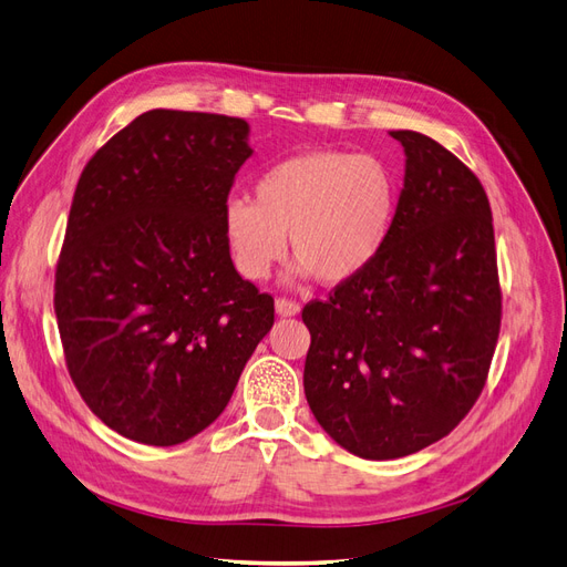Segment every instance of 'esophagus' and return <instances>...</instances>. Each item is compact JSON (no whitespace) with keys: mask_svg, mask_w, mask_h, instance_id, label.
Returning a JSON list of instances; mask_svg holds the SVG:
<instances>
[{"mask_svg":"<svg viewBox=\"0 0 567 567\" xmlns=\"http://www.w3.org/2000/svg\"><path fill=\"white\" fill-rule=\"evenodd\" d=\"M276 312L280 318H295L301 312V306L297 301H291V299H278L276 301Z\"/></svg>","mask_w":567,"mask_h":567,"instance_id":"esophagus-1","label":"esophagus"}]
</instances>
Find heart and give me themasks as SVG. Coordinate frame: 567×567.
I'll list each match as a JSON object with an SVG mask.
<instances>
[{"label": "heart", "instance_id": "1", "mask_svg": "<svg viewBox=\"0 0 567 567\" xmlns=\"http://www.w3.org/2000/svg\"><path fill=\"white\" fill-rule=\"evenodd\" d=\"M400 207V186L373 156L316 150L289 156L255 182V200L224 203V238L236 268L264 280L287 255L299 278L324 285L360 280L381 259Z\"/></svg>", "mask_w": 567, "mask_h": 567}]
</instances>
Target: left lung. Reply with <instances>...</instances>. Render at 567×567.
<instances>
[{
    "instance_id": "1",
    "label": "left lung",
    "mask_w": 567,
    "mask_h": 567,
    "mask_svg": "<svg viewBox=\"0 0 567 567\" xmlns=\"http://www.w3.org/2000/svg\"><path fill=\"white\" fill-rule=\"evenodd\" d=\"M404 188L392 236L360 280L303 308V390L322 430L367 460L446 436L484 390L502 295L484 186L442 144L392 131Z\"/></svg>"
}]
</instances>
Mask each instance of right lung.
<instances>
[{
  "mask_svg": "<svg viewBox=\"0 0 567 567\" xmlns=\"http://www.w3.org/2000/svg\"><path fill=\"white\" fill-rule=\"evenodd\" d=\"M243 118L152 110L79 177L55 270L72 381L125 439L175 446L213 425L272 327L243 280L224 203L251 156Z\"/></svg>",
  "mask_w": 567,
  "mask_h": 567,
  "instance_id": "right-lung-1",
  "label": "right lung"
}]
</instances>
